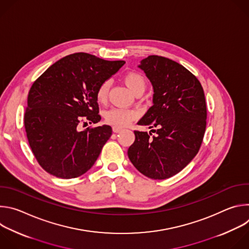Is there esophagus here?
<instances>
[{"label": "esophagus", "mask_w": 249, "mask_h": 249, "mask_svg": "<svg viewBox=\"0 0 249 249\" xmlns=\"http://www.w3.org/2000/svg\"><path fill=\"white\" fill-rule=\"evenodd\" d=\"M112 129H113V132H114V133H119V132H121V131L123 130V129L120 128V127H113Z\"/></svg>", "instance_id": "1"}]
</instances>
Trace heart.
Segmentation results:
<instances>
[{
	"label": "heart",
	"mask_w": 249,
	"mask_h": 249,
	"mask_svg": "<svg viewBox=\"0 0 249 249\" xmlns=\"http://www.w3.org/2000/svg\"><path fill=\"white\" fill-rule=\"evenodd\" d=\"M123 82L137 95L143 93L146 90L148 85L146 77L143 74L136 72V71H130V72L125 73L123 76ZM109 89L110 82H102L96 89V99L101 103L105 102L107 100ZM137 117V111L123 108H111L104 113V120L106 123L120 128L127 126Z\"/></svg>",
	"instance_id": "obj_1"
}]
</instances>
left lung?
<instances>
[{
	"label": "left lung",
	"mask_w": 249,
	"mask_h": 249,
	"mask_svg": "<svg viewBox=\"0 0 249 249\" xmlns=\"http://www.w3.org/2000/svg\"><path fill=\"white\" fill-rule=\"evenodd\" d=\"M154 88V105L138 124L156 133L135 130L128 149L133 165L152 179L181 171L198 154L207 124V106L198 79L182 65L151 55L141 61Z\"/></svg>",
	"instance_id": "1"
}]
</instances>
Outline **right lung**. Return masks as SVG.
Here are the masks:
<instances>
[{"label":"right lung","instance_id":"add662e5","mask_svg":"<svg viewBox=\"0 0 249 249\" xmlns=\"http://www.w3.org/2000/svg\"><path fill=\"white\" fill-rule=\"evenodd\" d=\"M124 64L74 53L54 63L33 83L23 120L30 149L45 171L71 179L94 164L112 129L80 128L101 119L96 89Z\"/></svg>","mask_w":249,"mask_h":249}]
</instances>
